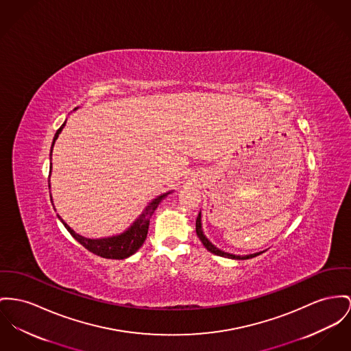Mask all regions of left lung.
<instances>
[{"label": "left lung", "instance_id": "left-lung-1", "mask_svg": "<svg viewBox=\"0 0 351 351\" xmlns=\"http://www.w3.org/2000/svg\"><path fill=\"white\" fill-rule=\"evenodd\" d=\"M195 230H197V235H198V238H199V239H201V242L204 243V246H205L210 253L215 254V256H219V257L233 258V259H249V258L257 257L259 254H262V252H261V253H256V254H250V256H243V257H241V256H234V254H229V253H225V252H222V250L217 249V247L211 243L210 241L204 235L202 228H201V213L198 214L197 221H195Z\"/></svg>", "mask_w": 351, "mask_h": 351}]
</instances>
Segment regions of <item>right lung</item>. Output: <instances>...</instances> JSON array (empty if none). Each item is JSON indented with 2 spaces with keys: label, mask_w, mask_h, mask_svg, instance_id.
Segmentation results:
<instances>
[{
  "label": "right lung",
  "mask_w": 351,
  "mask_h": 351,
  "mask_svg": "<svg viewBox=\"0 0 351 351\" xmlns=\"http://www.w3.org/2000/svg\"><path fill=\"white\" fill-rule=\"evenodd\" d=\"M66 122H64L61 125V128L56 132V136L53 138V143H51V149H50V156H51V150H53V145L57 140L58 134L61 133V130L64 129ZM50 171H51V164H50ZM167 195V193L164 195H160L158 198H156L153 202L149 204V206L145 209V211L141 214L140 218L133 223V226L121 234V235H116V237H110V238H104V239H89L85 238L80 234L73 232L71 228L61 219V217L58 215V218L62 221V223L65 225V228L68 229V232L90 253H93L95 256L102 258H109V259H123V258L130 257L132 254H134L142 243L146 239L147 235V230H149V223H150V217L153 215L154 210L157 209L158 204L161 202V199Z\"/></svg>",
  "instance_id": "obj_1"
}]
</instances>
